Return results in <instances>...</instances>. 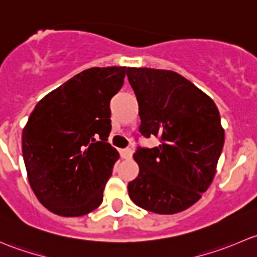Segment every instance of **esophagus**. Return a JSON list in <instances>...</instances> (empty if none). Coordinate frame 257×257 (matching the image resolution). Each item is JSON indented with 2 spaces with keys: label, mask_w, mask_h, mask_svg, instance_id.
<instances>
[{
  "label": "esophagus",
  "mask_w": 257,
  "mask_h": 257,
  "mask_svg": "<svg viewBox=\"0 0 257 257\" xmlns=\"http://www.w3.org/2000/svg\"><path fill=\"white\" fill-rule=\"evenodd\" d=\"M132 155H133V150H132L131 148L120 150V157L123 158V159H129V158H132Z\"/></svg>",
  "instance_id": "obj_1"
}]
</instances>
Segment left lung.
I'll return each mask as SVG.
<instances>
[{
  "mask_svg": "<svg viewBox=\"0 0 257 257\" xmlns=\"http://www.w3.org/2000/svg\"><path fill=\"white\" fill-rule=\"evenodd\" d=\"M139 105L142 136L160 144L138 147L139 174L128 184L134 204L155 214L190 208L211 184L225 133L214 100L173 71L126 69Z\"/></svg>",
  "mask_w": 257,
  "mask_h": 257,
  "instance_id": "left-lung-1",
  "label": "left lung"
}]
</instances>
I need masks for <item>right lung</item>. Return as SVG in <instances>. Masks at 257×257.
Here are the masks:
<instances>
[{
	"mask_svg": "<svg viewBox=\"0 0 257 257\" xmlns=\"http://www.w3.org/2000/svg\"><path fill=\"white\" fill-rule=\"evenodd\" d=\"M126 67H93L37 103L22 132L30 185L40 203L59 216L97 209L119 154L107 143L109 103Z\"/></svg>",
	"mask_w": 257,
	"mask_h": 257,
	"instance_id": "1",
	"label": "right lung"
}]
</instances>
